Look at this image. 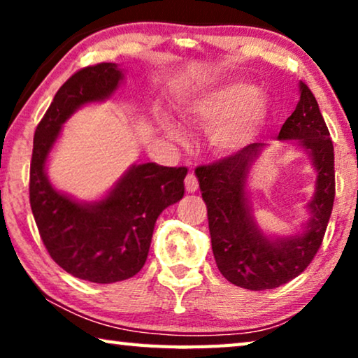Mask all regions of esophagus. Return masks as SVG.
Here are the masks:
<instances>
[{
  "label": "esophagus",
  "mask_w": 358,
  "mask_h": 358,
  "mask_svg": "<svg viewBox=\"0 0 358 358\" xmlns=\"http://www.w3.org/2000/svg\"><path fill=\"white\" fill-rule=\"evenodd\" d=\"M185 190H187V192H195V190L199 189V180H197V178H195V174L194 173H189L187 176H185Z\"/></svg>",
  "instance_id": "esophagus-1"
}]
</instances>
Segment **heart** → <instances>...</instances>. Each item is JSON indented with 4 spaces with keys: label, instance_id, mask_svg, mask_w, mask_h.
Returning a JSON list of instances; mask_svg holds the SVG:
<instances>
[{
    "label": "heart",
    "instance_id": "heart-1",
    "mask_svg": "<svg viewBox=\"0 0 358 358\" xmlns=\"http://www.w3.org/2000/svg\"><path fill=\"white\" fill-rule=\"evenodd\" d=\"M187 115L195 124L210 129L213 143L222 150H236L259 134L267 117V102L256 86L231 83L197 97L187 106ZM169 134L179 136L176 125Z\"/></svg>",
    "mask_w": 358,
    "mask_h": 358
}]
</instances>
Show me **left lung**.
I'll use <instances>...</instances> for the list:
<instances>
[{
	"mask_svg": "<svg viewBox=\"0 0 358 358\" xmlns=\"http://www.w3.org/2000/svg\"><path fill=\"white\" fill-rule=\"evenodd\" d=\"M278 140H298L310 153L317 173L315 197L308 205L311 220L296 236L268 239L251 218L246 180L262 143L248 145L217 163L195 169L207 205L218 271L228 282L248 290H271L300 275L321 248L334 205V146L316 97L305 83H300V101L282 125Z\"/></svg>",
	"mask_w": 358,
	"mask_h": 358,
	"instance_id": "1",
	"label": "left lung"
}]
</instances>
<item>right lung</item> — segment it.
<instances>
[{
    "label": "right lung",
    "instance_id": "1",
    "mask_svg": "<svg viewBox=\"0 0 358 358\" xmlns=\"http://www.w3.org/2000/svg\"><path fill=\"white\" fill-rule=\"evenodd\" d=\"M122 78L115 63L81 68L57 91L34 135L29 200L43 246L63 271L94 283L120 282L141 271L156 220L184 197L187 174V168L134 166L94 203L75 202L48 182L47 156L63 122L83 104L107 99Z\"/></svg>",
    "mask_w": 358,
    "mask_h": 358
}]
</instances>
